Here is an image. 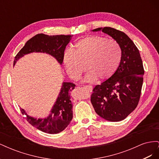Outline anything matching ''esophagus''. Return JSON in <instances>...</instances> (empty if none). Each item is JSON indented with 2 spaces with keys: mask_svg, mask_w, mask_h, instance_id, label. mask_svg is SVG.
I'll return each instance as SVG.
<instances>
[{
  "mask_svg": "<svg viewBox=\"0 0 159 159\" xmlns=\"http://www.w3.org/2000/svg\"><path fill=\"white\" fill-rule=\"evenodd\" d=\"M84 88L88 89L89 91H92V89H93V86H91V85H85V86H84Z\"/></svg>",
  "mask_w": 159,
  "mask_h": 159,
  "instance_id": "34e87169",
  "label": "esophagus"
}]
</instances>
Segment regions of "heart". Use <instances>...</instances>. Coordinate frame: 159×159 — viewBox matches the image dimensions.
<instances>
[{"instance_id":"obj_1","label":"heart","mask_w":159,"mask_h":159,"mask_svg":"<svg viewBox=\"0 0 159 159\" xmlns=\"http://www.w3.org/2000/svg\"><path fill=\"white\" fill-rule=\"evenodd\" d=\"M122 51L118 43L99 36H91L76 42L71 50L65 52L64 65L71 79L78 80L88 71L85 81L107 80L116 71L121 63Z\"/></svg>"}]
</instances>
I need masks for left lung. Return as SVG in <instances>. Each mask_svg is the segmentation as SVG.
<instances>
[{
    "label": "left lung",
    "instance_id": "1",
    "mask_svg": "<svg viewBox=\"0 0 159 159\" xmlns=\"http://www.w3.org/2000/svg\"><path fill=\"white\" fill-rule=\"evenodd\" d=\"M116 41L122 51L121 63L115 74L96 85L91 96L95 111L109 121L125 119L137 107L143 82L144 69L140 53L124 32L111 27L98 28Z\"/></svg>",
    "mask_w": 159,
    "mask_h": 159
}]
</instances>
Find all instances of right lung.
I'll return each mask as SVG.
<instances>
[{"label": "right lung", "mask_w": 159, "mask_h": 159, "mask_svg": "<svg viewBox=\"0 0 159 159\" xmlns=\"http://www.w3.org/2000/svg\"><path fill=\"white\" fill-rule=\"evenodd\" d=\"M71 38V35L48 36L44 34H38L26 42L15 56L13 65L14 66L16 61L25 55L33 52L49 54L61 65L65 48ZM75 84L70 82L62 83L58 97L50 111V114L47 117L34 118L28 115L25 109L20 108L22 115H26L28 123L43 132L49 134L61 132L68 126L73 117V105L71 102L70 91L75 88Z\"/></svg>", "instance_id": "1"}]
</instances>
